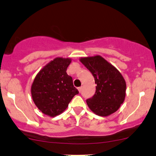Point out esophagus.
Returning <instances> with one entry per match:
<instances>
[{
    "instance_id": "esophagus-1",
    "label": "esophagus",
    "mask_w": 156,
    "mask_h": 156,
    "mask_svg": "<svg viewBox=\"0 0 156 156\" xmlns=\"http://www.w3.org/2000/svg\"><path fill=\"white\" fill-rule=\"evenodd\" d=\"M78 91H79L80 93L81 92V90H82V86H80V87H78Z\"/></svg>"
}]
</instances>
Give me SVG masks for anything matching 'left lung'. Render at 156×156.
Listing matches in <instances>:
<instances>
[{"label":"left lung","instance_id":"left-lung-1","mask_svg":"<svg viewBox=\"0 0 156 156\" xmlns=\"http://www.w3.org/2000/svg\"><path fill=\"white\" fill-rule=\"evenodd\" d=\"M80 61L91 73L96 84L95 94L86 100L89 109L101 117L117 112L125 98L126 83L122 74L100 55Z\"/></svg>","mask_w":156,"mask_h":156}]
</instances>
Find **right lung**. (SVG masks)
Returning a JSON list of instances; mask_svg holds the SVG:
<instances>
[{
	"instance_id": "right-lung-1",
	"label": "right lung",
	"mask_w": 156,
	"mask_h": 156,
	"mask_svg": "<svg viewBox=\"0 0 156 156\" xmlns=\"http://www.w3.org/2000/svg\"><path fill=\"white\" fill-rule=\"evenodd\" d=\"M71 59L57 58L38 73L31 85L33 101L43 114L55 117L63 112L78 90L66 70Z\"/></svg>"
}]
</instances>
